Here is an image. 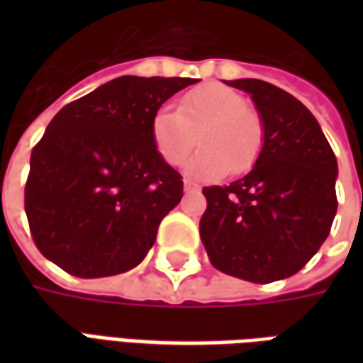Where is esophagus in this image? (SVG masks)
I'll return each instance as SVG.
<instances>
[{
    "label": "esophagus",
    "mask_w": 363,
    "mask_h": 363,
    "mask_svg": "<svg viewBox=\"0 0 363 363\" xmlns=\"http://www.w3.org/2000/svg\"><path fill=\"white\" fill-rule=\"evenodd\" d=\"M200 189V184L194 181H190V179H184V190H198Z\"/></svg>",
    "instance_id": "1"
}]
</instances>
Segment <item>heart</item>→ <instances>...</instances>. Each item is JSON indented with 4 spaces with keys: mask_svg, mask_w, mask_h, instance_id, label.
<instances>
[{
    "mask_svg": "<svg viewBox=\"0 0 363 363\" xmlns=\"http://www.w3.org/2000/svg\"><path fill=\"white\" fill-rule=\"evenodd\" d=\"M151 142L167 165L181 167L198 145L189 171L220 179L231 171H251L264 145V124L241 93L220 83H204L179 99L177 112L157 111L151 118Z\"/></svg>",
    "mask_w": 363,
    "mask_h": 363,
    "instance_id": "obj_1",
    "label": "heart"
}]
</instances>
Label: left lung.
Returning a JSON list of instances; mask_svg holds the SVG:
<instances>
[{
  "mask_svg": "<svg viewBox=\"0 0 363 363\" xmlns=\"http://www.w3.org/2000/svg\"><path fill=\"white\" fill-rule=\"evenodd\" d=\"M251 93L264 145L249 174L204 186L200 239L220 272L255 284L297 274L330 233L336 206L335 151L311 112L260 79L225 82Z\"/></svg>",
  "mask_w": 363,
  "mask_h": 363,
  "instance_id": "obj_1",
  "label": "left lung"
}]
</instances>
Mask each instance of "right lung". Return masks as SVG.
Listing matches in <instances>:
<instances>
[{
	"label": "right lung",
	"mask_w": 363,
	"mask_h": 363,
	"mask_svg": "<svg viewBox=\"0 0 363 363\" xmlns=\"http://www.w3.org/2000/svg\"><path fill=\"white\" fill-rule=\"evenodd\" d=\"M198 79L122 75L66 104L30 153L25 212L36 249L77 278L138 267L182 177L151 142V118Z\"/></svg>",
	"instance_id": "add662e5"
}]
</instances>
